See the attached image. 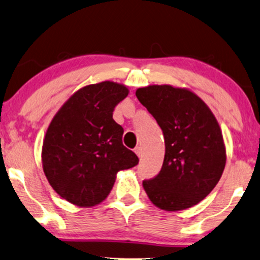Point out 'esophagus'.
<instances>
[{
    "instance_id": "1",
    "label": "esophagus",
    "mask_w": 260,
    "mask_h": 260,
    "mask_svg": "<svg viewBox=\"0 0 260 260\" xmlns=\"http://www.w3.org/2000/svg\"><path fill=\"white\" fill-rule=\"evenodd\" d=\"M134 152H136L138 157L141 158V155H143V151H141V147H139V146L136 147V150H134Z\"/></svg>"
}]
</instances>
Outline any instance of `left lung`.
<instances>
[{"instance_id":"left-lung-1","label":"left lung","mask_w":260,"mask_h":260,"mask_svg":"<svg viewBox=\"0 0 260 260\" xmlns=\"http://www.w3.org/2000/svg\"><path fill=\"white\" fill-rule=\"evenodd\" d=\"M136 95L157 121L165 140L160 171L143 182L148 199L168 212L197 205L215 188L226 165L215 116L188 89L150 85L138 89Z\"/></svg>"}]
</instances>
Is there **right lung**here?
I'll return each mask as SVG.
<instances>
[{"instance_id": "right-lung-1", "label": "right lung", "mask_w": 260, "mask_h": 260, "mask_svg": "<svg viewBox=\"0 0 260 260\" xmlns=\"http://www.w3.org/2000/svg\"><path fill=\"white\" fill-rule=\"evenodd\" d=\"M128 89L114 82L86 85L58 110L45 136V176L58 195L78 207H92L109 195L116 174L139 158L122 144L123 128L114 108Z\"/></svg>"}]
</instances>
